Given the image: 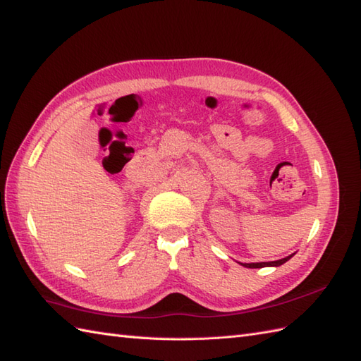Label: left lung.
Masks as SVG:
<instances>
[{
	"label": "left lung",
	"mask_w": 361,
	"mask_h": 361,
	"mask_svg": "<svg viewBox=\"0 0 361 361\" xmlns=\"http://www.w3.org/2000/svg\"><path fill=\"white\" fill-rule=\"evenodd\" d=\"M294 256V254H291V256H288L285 259H280V260H274V262H259V263H240L242 267L245 268H265V267H280L283 265L285 262H288L289 259H291Z\"/></svg>",
	"instance_id": "1"
}]
</instances>
